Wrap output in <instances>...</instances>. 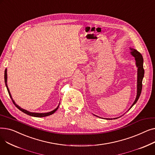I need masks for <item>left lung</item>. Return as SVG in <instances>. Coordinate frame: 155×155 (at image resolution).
Instances as JSON below:
<instances>
[{"instance_id": "8db88e82", "label": "left lung", "mask_w": 155, "mask_h": 155, "mask_svg": "<svg viewBox=\"0 0 155 155\" xmlns=\"http://www.w3.org/2000/svg\"><path fill=\"white\" fill-rule=\"evenodd\" d=\"M130 51H131V54L135 58V60H136V67H137V95L136 97V99L134 102V103L133 104V105L130 107L131 109L133 105L137 102V100L139 99V97L141 95V91H142V81H143V78L144 77V70L143 68V56L141 55V54L137 51L135 49L130 48ZM118 117L116 118H114V119H117Z\"/></svg>"}]
</instances>
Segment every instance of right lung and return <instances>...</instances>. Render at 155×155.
Returning a JSON list of instances; mask_svg holds the SVG:
<instances>
[{
  "instance_id": "right-lung-1",
  "label": "right lung",
  "mask_w": 155,
  "mask_h": 155,
  "mask_svg": "<svg viewBox=\"0 0 155 155\" xmlns=\"http://www.w3.org/2000/svg\"><path fill=\"white\" fill-rule=\"evenodd\" d=\"M7 69L5 70V73H4V80H5V85H6V87H7V91H8V93H9V96L11 97V99H12V101L13 102V104L15 105V106L17 107L18 109H19L21 111H22V112L26 114L29 115V116H33V117H46V116H48L50 115H51L53 114V113H54L56 110L58 109V107H59V105L54 110L51 111V112H46V113H36V112H29L25 109H22L21 107H20L18 105L16 104L14 102V101L12 99V96L11 95V93H10V91L9 90V88H8V87H7Z\"/></svg>"
}]
</instances>
